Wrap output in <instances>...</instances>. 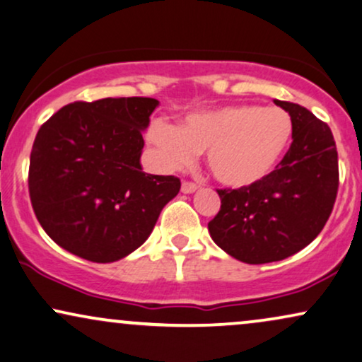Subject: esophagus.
Returning <instances> with one entry per match:
<instances>
[{
    "label": "esophagus",
    "instance_id": "obj_1",
    "mask_svg": "<svg viewBox=\"0 0 362 362\" xmlns=\"http://www.w3.org/2000/svg\"><path fill=\"white\" fill-rule=\"evenodd\" d=\"M197 189H199V185H197L195 182H190V180L182 182V192H184V194H192V192H195Z\"/></svg>",
    "mask_w": 362,
    "mask_h": 362
}]
</instances>
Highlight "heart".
I'll use <instances>...</instances> for the list:
<instances>
[{
  "mask_svg": "<svg viewBox=\"0 0 362 362\" xmlns=\"http://www.w3.org/2000/svg\"><path fill=\"white\" fill-rule=\"evenodd\" d=\"M294 122L286 110L240 103L189 115L178 127L153 122L147 140L160 163L177 168L207 150L212 175L227 187H249L271 173L289 148Z\"/></svg>",
  "mask_w": 362,
  "mask_h": 362,
  "instance_id": "heart-1",
  "label": "heart"
}]
</instances>
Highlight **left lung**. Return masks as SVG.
I'll use <instances>...</instances> for the list:
<instances>
[{"instance_id":"8db88e82","label":"left lung","mask_w":362,"mask_h":362,"mask_svg":"<svg viewBox=\"0 0 362 362\" xmlns=\"http://www.w3.org/2000/svg\"><path fill=\"white\" fill-rule=\"evenodd\" d=\"M274 103L294 122L289 150L257 184L218 189L221 210L209 222L215 244L245 264L276 262L309 245L326 226L339 187L327 123L297 103Z\"/></svg>"}]
</instances>
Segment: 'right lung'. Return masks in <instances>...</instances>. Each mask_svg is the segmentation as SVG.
<instances>
[{
  "mask_svg": "<svg viewBox=\"0 0 362 362\" xmlns=\"http://www.w3.org/2000/svg\"><path fill=\"white\" fill-rule=\"evenodd\" d=\"M155 98L75 102L40 127L28 189L45 232L68 252L115 262L152 234L180 178L141 172V130Z\"/></svg>",
  "mask_w": 362,
  "mask_h": 362,
  "instance_id": "add662e5",
  "label": "right lung"
}]
</instances>
